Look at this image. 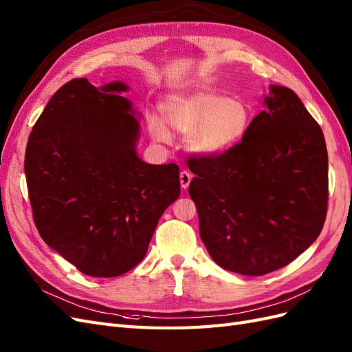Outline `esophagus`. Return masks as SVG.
<instances>
[{"label": "esophagus", "mask_w": 352, "mask_h": 352, "mask_svg": "<svg viewBox=\"0 0 352 352\" xmlns=\"http://www.w3.org/2000/svg\"><path fill=\"white\" fill-rule=\"evenodd\" d=\"M190 182H192V174H190L188 170H182V173H179V183H182V187L187 188Z\"/></svg>", "instance_id": "obj_1"}]
</instances>
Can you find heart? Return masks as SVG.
<instances>
[{
  "mask_svg": "<svg viewBox=\"0 0 352 352\" xmlns=\"http://www.w3.org/2000/svg\"><path fill=\"white\" fill-rule=\"evenodd\" d=\"M165 122L179 133H190L187 144L195 153L212 156L239 144L249 133L254 112L243 98L215 93L170 94L160 102ZM148 129L157 143H169L162 120L150 118Z\"/></svg>",
  "mask_w": 352,
  "mask_h": 352,
  "instance_id": "1",
  "label": "heart"
}]
</instances>
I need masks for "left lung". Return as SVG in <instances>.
Masks as SVG:
<instances>
[{
    "label": "left lung",
    "instance_id": "1",
    "mask_svg": "<svg viewBox=\"0 0 352 352\" xmlns=\"http://www.w3.org/2000/svg\"><path fill=\"white\" fill-rule=\"evenodd\" d=\"M246 137L190 165L199 232L215 263L264 276L304 252L324 226L329 199L323 131L299 97L270 87Z\"/></svg>",
    "mask_w": 352,
    "mask_h": 352
}]
</instances>
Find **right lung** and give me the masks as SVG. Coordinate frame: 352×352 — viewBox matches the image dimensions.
<instances>
[{
  "mask_svg": "<svg viewBox=\"0 0 352 352\" xmlns=\"http://www.w3.org/2000/svg\"><path fill=\"white\" fill-rule=\"evenodd\" d=\"M75 78L58 88L28 140L25 174L44 242L81 273L116 277L143 261L157 221L179 196L175 164L135 153L138 120L120 93Z\"/></svg>",
  "mask_w": 352,
  "mask_h": 352,
  "instance_id": "add662e5",
  "label": "right lung"
}]
</instances>
